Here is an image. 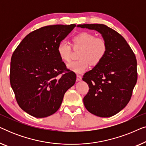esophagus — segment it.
I'll return each mask as SVG.
<instances>
[{"label": "esophagus", "instance_id": "obj_1", "mask_svg": "<svg viewBox=\"0 0 146 146\" xmlns=\"http://www.w3.org/2000/svg\"><path fill=\"white\" fill-rule=\"evenodd\" d=\"M76 80L77 81H81L82 80V76L80 75H76Z\"/></svg>", "mask_w": 146, "mask_h": 146}]
</instances>
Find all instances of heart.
Returning <instances> with one entry per match:
<instances>
[{
	"instance_id": "b5f03b06",
	"label": "heart",
	"mask_w": 146,
	"mask_h": 146,
	"mask_svg": "<svg viewBox=\"0 0 146 146\" xmlns=\"http://www.w3.org/2000/svg\"><path fill=\"white\" fill-rule=\"evenodd\" d=\"M74 48H82L78 58L80 60L67 64V68L76 74H82L88 70L90 63L97 65L106 54L107 44L104 40L96 38L90 33L83 32L75 36L72 39ZM57 52L62 61L68 62L71 57V47L66 40L58 44Z\"/></svg>"
}]
</instances>
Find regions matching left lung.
Returning a JSON list of instances; mask_svg holds the SVG:
<instances>
[{
	"label": "left lung",
	"instance_id": "8db88e82",
	"mask_svg": "<svg viewBox=\"0 0 146 146\" xmlns=\"http://www.w3.org/2000/svg\"><path fill=\"white\" fill-rule=\"evenodd\" d=\"M77 27L96 31L107 44V52L100 62L86 72L82 80L89 92L84 104L97 116L114 115L126 106L137 82V61L122 36L102 24H84Z\"/></svg>",
	"mask_w": 146,
	"mask_h": 146
}]
</instances>
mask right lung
<instances>
[{"label": "right lung", "instance_id": "add662e5", "mask_svg": "<svg viewBox=\"0 0 146 146\" xmlns=\"http://www.w3.org/2000/svg\"><path fill=\"white\" fill-rule=\"evenodd\" d=\"M76 27L50 25L29 34L11 58L10 82L19 106L35 117H45L60 107L66 92L76 76L66 70L57 46Z\"/></svg>", "mask_w": 146, "mask_h": 146}]
</instances>
